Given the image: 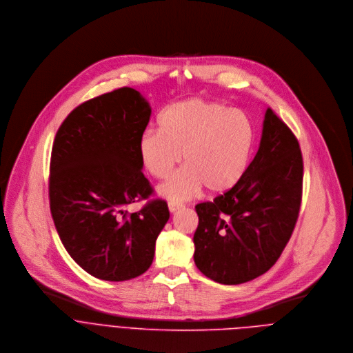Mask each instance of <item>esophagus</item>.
<instances>
[{
	"label": "esophagus",
	"instance_id": "1",
	"mask_svg": "<svg viewBox=\"0 0 353 353\" xmlns=\"http://www.w3.org/2000/svg\"><path fill=\"white\" fill-rule=\"evenodd\" d=\"M179 208H182V204H179V203H176V201H170V203H168L170 213H176V211H178Z\"/></svg>",
	"mask_w": 353,
	"mask_h": 353
}]
</instances>
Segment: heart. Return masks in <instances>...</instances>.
<instances>
[{
  "instance_id": "obj_1",
  "label": "heart",
  "mask_w": 353,
  "mask_h": 353,
  "mask_svg": "<svg viewBox=\"0 0 353 353\" xmlns=\"http://www.w3.org/2000/svg\"><path fill=\"white\" fill-rule=\"evenodd\" d=\"M157 130L139 139L143 168L156 179L168 178L183 159L186 165L163 183L159 193L170 200H188L204 186L213 194L234 189L245 176L256 143L250 118L216 101L190 99L168 105Z\"/></svg>"
}]
</instances>
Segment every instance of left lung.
Returning a JSON list of instances; mask_svg holds the SVG:
<instances>
[{
  "mask_svg": "<svg viewBox=\"0 0 353 353\" xmlns=\"http://www.w3.org/2000/svg\"><path fill=\"white\" fill-rule=\"evenodd\" d=\"M303 181L298 139L265 110L259 150L242 181L197 204L194 264L210 279L238 285L268 271L295 228Z\"/></svg>",
  "mask_w": 353,
  "mask_h": 353,
  "instance_id": "obj_1",
  "label": "left lung"
}]
</instances>
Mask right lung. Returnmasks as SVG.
I'll return each instance as SVG.
<instances>
[{"instance_id":"1","label":"right lung","mask_w":353,"mask_h":353,"mask_svg":"<svg viewBox=\"0 0 353 353\" xmlns=\"http://www.w3.org/2000/svg\"><path fill=\"white\" fill-rule=\"evenodd\" d=\"M152 115L132 88L94 97L59 126L50 163V208L59 239L86 272L104 281L142 275L170 219L164 200L136 213L123 207L148 199L137 143Z\"/></svg>"}]
</instances>
